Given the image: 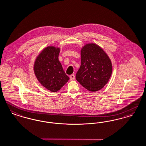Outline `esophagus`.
Listing matches in <instances>:
<instances>
[{
	"label": "esophagus",
	"mask_w": 146,
	"mask_h": 146,
	"mask_svg": "<svg viewBox=\"0 0 146 146\" xmlns=\"http://www.w3.org/2000/svg\"><path fill=\"white\" fill-rule=\"evenodd\" d=\"M75 78V76L74 75H71L70 76V80H74Z\"/></svg>",
	"instance_id": "34e87169"
}]
</instances>
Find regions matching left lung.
<instances>
[{
	"mask_svg": "<svg viewBox=\"0 0 146 146\" xmlns=\"http://www.w3.org/2000/svg\"><path fill=\"white\" fill-rule=\"evenodd\" d=\"M81 66L76 79L91 92H96L107 84L113 71L111 61L106 52L93 43L81 49Z\"/></svg>",
	"mask_w": 146,
	"mask_h": 146,
	"instance_id": "obj_1",
	"label": "left lung"
}]
</instances>
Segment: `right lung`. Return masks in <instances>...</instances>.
I'll return each instance as SVG.
<instances>
[{
	"instance_id": "1",
	"label": "right lung",
	"mask_w": 146,
	"mask_h": 146,
	"mask_svg": "<svg viewBox=\"0 0 146 146\" xmlns=\"http://www.w3.org/2000/svg\"><path fill=\"white\" fill-rule=\"evenodd\" d=\"M60 51L59 47L46 46L37 56L33 64L39 82L50 92L58 91L69 80L59 60Z\"/></svg>"
}]
</instances>
